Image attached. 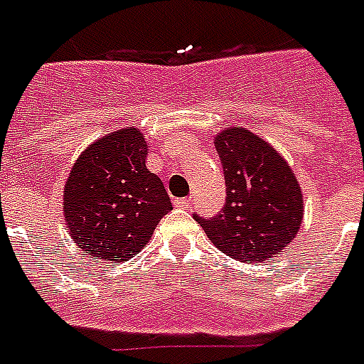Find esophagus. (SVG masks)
Masks as SVG:
<instances>
[{
    "label": "esophagus",
    "mask_w": 364,
    "mask_h": 364,
    "mask_svg": "<svg viewBox=\"0 0 364 364\" xmlns=\"http://www.w3.org/2000/svg\"><path fill=\"white\" fill-rule=\"evenodd\" d=\"M173 203H176V207H179V209H191L192 198H179V200H176Z\"/></svg>",
    "instance_id": "esophagus-1"
}]
</instances>
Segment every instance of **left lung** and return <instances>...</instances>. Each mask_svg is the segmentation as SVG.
Listing matches in <instances>:
<instances>
[{"mask_svg": "<svg viewBox=\"0 0 364 364\" xmlns=\"http://www.w3.org/2000/svg\"><path fill=\"white\" fill-rule=\"evenodd\" d=\"M228 198L215 218L194 215L220 252L240 262L276 257L300 231L304 196L287 161L246 127L218 133Z\"/></svg>", "mask_w": 364, "mask_h": 364, "instance_id": "1", "label": "left lung"}]
</instances>
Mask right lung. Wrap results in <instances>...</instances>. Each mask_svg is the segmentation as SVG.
Instances as JSON below:
<instances>
[{"mask_svg": "<svg viewBox=\"0 0 364 364\" xmlns=\"http://www.w3.org/2000/svg\"><path fill=\"white\" fill-rule=\"evenodd\" d=\"M148 144L136 127L88 146L64 185V220L83 253L127 261L172 210L163 181L146 168Z\"/></svg>", "mask_w": 364, "mask_h": 364, "instance_id": "right-lung-1", "label": "right lung"}]
</instances>
